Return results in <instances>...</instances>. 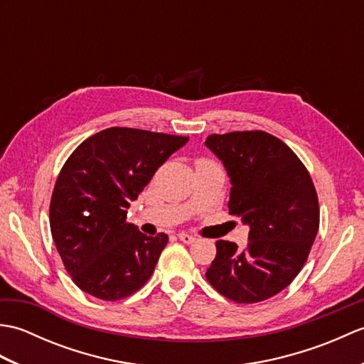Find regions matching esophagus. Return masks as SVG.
<instances>
[{
  "label": "esophagus",
  "instance_id": "esophagus-1",
  "mask_svg": "<svg viewBox=\"0 0 364 364\" xmlns=\"http://www.w3.org/2000/svg\"><path fill=\"white\" fill-rule=\"evenodd\" d=\"M178 239H180V241L184 242V244H192L196 241V237L192 235H188V233H180V235H178Z\"/></svg>",
  "mask_w": 364,
  "mask_h": 364
}]
</instances>
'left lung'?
<instances>
[{"mask_svg":"<svg viewBox=\"0 0 364 364\" xmlns=\"http://www.w3.org/2000/svg\"><path fill=\"white\" fill-rule=\"evenodd\" d=\"M227 168L230 214L249 223V242H215L206 280L236 304H258L282 292L304 267L319 230V200L304 162L266 131L206 137Z\"/></svg>","mask_w":364,"mask_h":364,"instance_id":"obj_1","label":"left lung"}]
</instances>
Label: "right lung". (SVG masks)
<instances>
[{
    "label": "right lung",
    "instance_id": "add662e5",
    "mask_svg": "<svg viewBox=\"0 0 364 364\" xmlns=\"http://www.w3.org/2000/svg\"><path fill=\"white\" fill-rule=\"evenodd\" d=\"M188 137L106 128L76 146L50 202L53 241L73 283L100 300L129 297L149 282L168 236L127 220L129 203Z\"/></svg>",
    "mask_w": 364,
    "mask_h": 364
}]
</instances>
